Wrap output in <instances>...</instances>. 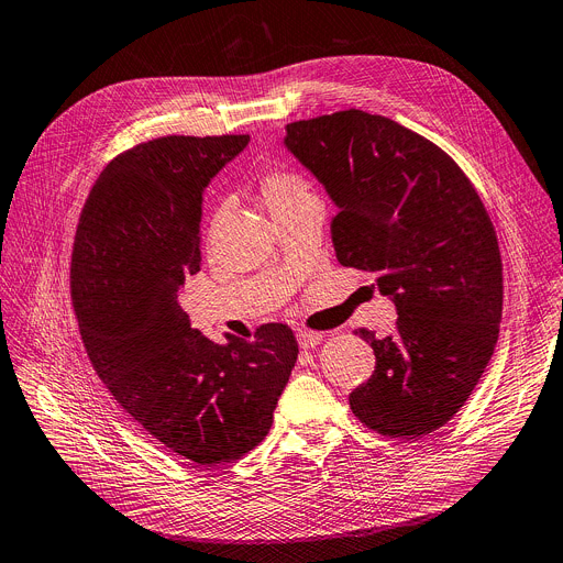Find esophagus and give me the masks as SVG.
Wrapping results in <instances>:
<instances>
[{"label":"esophagus","mask_w":563,"mask_h":563,"mask_svg":"<svg viewBox=\"0 0 563 563\" xmlns=\"http://www.w3.org/2000/svg\"><path fill=\"white\" fill-rule=\"evenodd\" d=\"M296 340L303 349H314L323 342V334L321 332H312V330H298L296 332Z\"/></svg>","instance_id":"34e87169"}]
</instances>
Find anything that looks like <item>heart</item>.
Here are the masks:
<instances>
[{
  "label": "heart",
  "instance_id": "b5f03b06",
  "mask_svg": "<svg viewBox=\"0 0 563 563\" xmlns=\"http://www.w3.org/2000/svg\"><path fill=\"white\" fill-rule=\"evenodd\" d=\"M303 195H308L306 180L291 172H272L262 178V197H265L272 210Z\"/></svg>",
  "mask_w": 563,
  "mask_h": 563
}]
</instances>
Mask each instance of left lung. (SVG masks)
Listing matches in <instances>:
<instances>
[{
    "label": "left lung",
    "instance_id": "1",
    "mask_svg": "<svg viewBox=\"0 0 563 563\" xmlns=\"http://www.w3.org/2000/svg\"><path fill=\"white\" fill-rule=\"evenodd\" d=\"M285 131L336 208V260L376 274L398 314L391 334L355 330L376 371L349 396L353 415L380 434H430L457 415L498 342L494 223L451 156L387 118L353 108Z\"/></svg>",
    "mask_w": 563,
    "mask_h": 563
}]
</instances>
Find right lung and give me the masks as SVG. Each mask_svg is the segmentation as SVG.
Instances as JSON below:
<instances>
[{"label": "right lung", "mask_w": 563, "mask_h": 563, "mask_svg": "<svg viewBox=\"0 0 563 563\" xmlns=\"http://www.w3.org/2000/svg\"><path fill=\"white\" fill-rule=\"evenodd\" d=\"M249 135H167L99 174L71 251V303L101 383L172 453L214 466L267 437L296 364L285 323L217 344L178 303L201 269L203 192Z\"/></svg>", "instance_id": "right-lung-1"}]
</instances>
